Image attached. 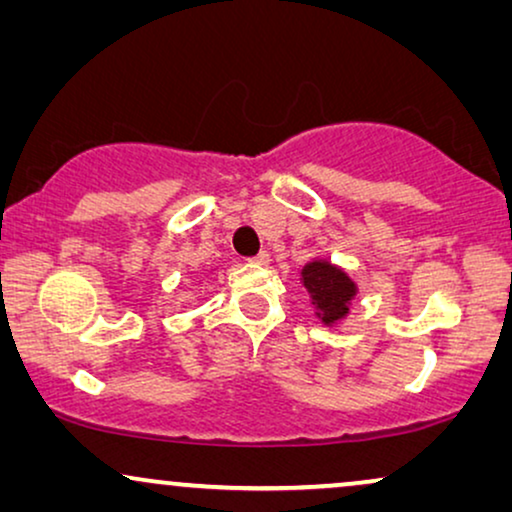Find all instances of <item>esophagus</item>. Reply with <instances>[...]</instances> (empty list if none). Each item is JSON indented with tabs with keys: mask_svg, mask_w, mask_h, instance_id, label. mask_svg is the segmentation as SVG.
<instances>
[{
	"mask_svg": "<svg viewBox=\"0 0 512 512\" xmlns=\"http://www.w3.org/2000/svg\"><path fill=\"white\" fill-rule=\"evenodd\" d=\"M249 261L254 263V265H268V261H270V254H268V251H258L256 256H251V258H249Z\"/></svg>",
	"mask_w": 512,
	"mask_h": 512,
	"instance_id": "obj_1",
	"label": "esophagus"
}]
</instances>
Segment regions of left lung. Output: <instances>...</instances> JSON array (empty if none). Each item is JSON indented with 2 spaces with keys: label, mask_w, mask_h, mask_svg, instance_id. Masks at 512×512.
Returning <instances> with one entry per match:
<instances>
[{
  "label": "left lung",
  "mask_w": 512,
  "mask_h": 512,
  "mask_svg": "<svg viewBox=\"0 0 512 512\" xmlns=\"http://www.w3.org/2000/svg\"><path fill=\"white\" fill-rule=\"evenodd\" d=\"M303 284L317 303L321 319L326 324L345 317L349 300L354 296V284L345 277V272L333 268L331 263H310L303 270Z\"/></svg>",
  "instance_id": "obj_1"
}]
</instances>
